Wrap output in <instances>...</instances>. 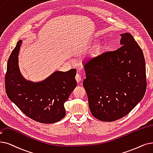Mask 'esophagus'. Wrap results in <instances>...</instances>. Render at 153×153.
<instances>
[{
	"mask_svg": "<svg viewBox=\"0 0 153 153\" xmlns=\"http://www.w3.org/2000/svg\"><path fill=\"white\" fill-rule=\"evenodd\" d=\"M76 81H77V82H80V81H81V76L80 75H79V74H77L76 76Z\"/></svg>",
	"mask_w": 153,
	"mask_h": 153,
	"instance_id": "34e87169",
	"label": "esophagus"
}]
</instances>
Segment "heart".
I'll use <instances>...</instances> for the list:
<instances>
[{"label": "heart", "instance_id": "1", "mask_svg": "<svg viewBox=\"0 0 153 153\" xmlns=\"http://www.w3.org/2000/svg\"><path fill=\"white\" fill-rule=\"evenodd\" d=\"M101 49V45L99 43H97L96 44L93 48H92L90 53H89V57L90 58H93L95 56H96L98 54V52Z\"/></svg>", "mask_w": 153, "mask_h": 153}]
</instances>
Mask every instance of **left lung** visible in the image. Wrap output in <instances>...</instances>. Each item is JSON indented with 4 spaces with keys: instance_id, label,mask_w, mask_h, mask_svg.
<instances>
[{
    "instance_id": "1",
    "label": "left lung",
    "mask_w": 153,
    "mask_h": 153,
    "mask_svg": "<svg viewBox=\"0 0 153 153\" xmlns=\"http://www.w3.org/2000/svg\"><path fill=\"white\" fill-rule=\"evenodd\" d=\"M121 36V47L84 62L83 86L89 107L92 115L102 121H114L127 115L146 89L143 51L129 33Z\"/></svg>"
}]
</instances>
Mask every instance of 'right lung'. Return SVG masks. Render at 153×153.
I'll return each mask as SVG.
<instances>
[{"label": "right lung", "mask_w": 153, "mask_h": 153, "mask_svg": "<svg viewBox=\"0 0 153 153\" xmlns=\"http://www.w3.org/2000/svg\"><path fill=\"white\" fill-rule=\"evenodd\" d=\"M20 40L8 59L5 91L10 100L24 114L37 122L51 124L65 117L64 102L76 87V69L56 71L45 80L34 82L22 77L18 65Z\"/></svg>", "instance_id": "add662e5"}]
</instances>
